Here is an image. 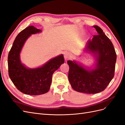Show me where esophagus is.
Returning a JSON list of instances; mask_svg holds the SVG:
<instances>
[{
  "label": "esophagus",
  "instance_id": "obj_1",
  "mask_svg": "<svg viewBox=\"0 0 125 125\" xmlns=\"http://www.w3.org/2000/svg\"><path fill=\"white\" fill-rule=\"evenodd\" d=\"M64 58L66 60L71 58V55L69 52H65L64 53Z\"/></svg>",
  "mask_w": 125,
  "mask_h": 125
}]
</instances>
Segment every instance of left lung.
I'll return each mask as SVG.
<instances>
[{
    "label": "left lung",
    "instance_id": "1",
    "mask_svg": "<svg viewBox=\"0 0 125 125\" xmlns=\"http://www.w3.org/2000/svg\"><path fill=\"white\" fill-rule=\"evenodd\" d=\"M98 35L86 44L85 51L96 57L94 68H86L75 61L68 60V79L77 92L95 94L104 91L114 76L117 56L113 43L99 26L94 25Z\"/></svg>",
    "mask_w": 125,
    "mask_h": 125
}]
</instances>
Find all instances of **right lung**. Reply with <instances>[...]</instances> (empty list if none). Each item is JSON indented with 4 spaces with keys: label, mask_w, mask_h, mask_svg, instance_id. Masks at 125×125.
Returning <instances> with one entry per match:
<instances>
[{
    "label": "right lung",
    "mask_w": 125,
    "mask_h": 125,
    "mask_svg": "<svg viewBox=\"0 0 125 125\" xmlns=\"http://www.w3.org/2000/svg\"><path fill=\"white\" fill-rule=\"evenodd\" d=\"M41 32L32 25L22 30L15 39L8 57L11 80L20 92L31 95L47 93L50 89L52 74L65 62L62 54L36 68H29L22 63L20 54L25 41L32 34Z\"/></svg>",
    "instance_id": "add662e5"
}]
</instances>
